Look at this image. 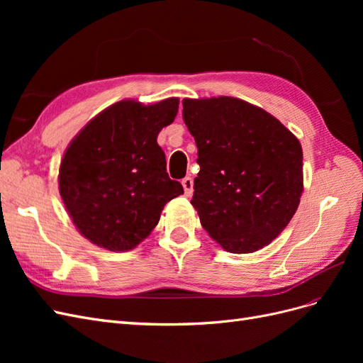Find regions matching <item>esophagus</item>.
Wrapping results in <instances>:
<instances>
[{"label": "esophagus", "mask_w": 363, "mask_h": 363, "mask_svg": "<svg viewBox=\"0 0 363 363\" xmlns=\"http://www.w3.org/2000/svg\"><path fill=\"white\" fill-rule=\"evenodd\" d=\"M182 184H183L184 194L188 195V196H191L192 192H194V180H192V177H184V179L182 180Z\"/></svg>", "instance_id": "obj_1"}]
</instances>
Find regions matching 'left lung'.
Segmentation results:
<instances>
[{"mask_svg": "<svg viewBox=\"0 0 363 363\" xmlns=\"http://www.w3.org/2000/svg\"><path fill=\"white\" fill-rule=\"evenodd\" d=\"M199 148L191 204L228 252L268 245L289 224L303 194L300 140L260 107L232 96L183 100Z\"/></svg>", "mask_w": 363, "mask_h": 363, "instance_id": "8db88e82", "label": "left lung"}]
</instances>
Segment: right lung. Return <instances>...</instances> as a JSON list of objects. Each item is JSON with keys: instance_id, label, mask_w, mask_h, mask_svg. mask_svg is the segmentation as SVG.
I'll use <instances>...</instances> for the list:
<instances>
[{"instance_id": "obj_1", "label": "right lung", "mask_w": 363, "mask_h": 363, "mask_svg": "<svg viewBox=\"0 0 363 363\" xmlns=\"http://www.w3.org/2000/svg\"><path fill=\"white\" fill-rule=\"evenodd\" d=\"M179 112V98L144 106L124 100L87 123L67 148L59 191L79 232L92 244L133 250L155 228L163 206L183 194L167 172L157 135Z\"/></svg>"}]
</instances>
